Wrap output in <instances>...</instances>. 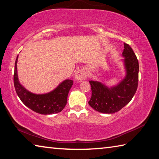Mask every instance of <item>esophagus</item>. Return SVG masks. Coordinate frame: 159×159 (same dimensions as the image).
Masks as SVG:
<instances>
[{"mask_svg": "<svg viewBox=\"0 0 159 159\" xmlns=\"http://www.w3.org/2000/svg\"><path fill=\"white\" fill-rule=\"evenodd\" d=\"M86 77H87V74H86L85 70L83 69H80L79 71H77L74 76L75 79L78 80H85L86 79Z\"/></svg>", "mask_w": 159, "mask_h": 159, "instance_id": "esophagus-1", "label": "esophagus"}]
</instances>
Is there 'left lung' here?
I'll return each mask as SVG.
<instances>
[{
	"instance_id": "1",
	"label": "left lung",
	"mask_w": 159,
	"mask_h": 159,
	"mask_svg": "<svg viewBox=\"0 0 159 159\" xmlns=\"http://www.w3.org/2000/svg\"><path fill=\"white\" fill-rule=\"evenodd\" d=\"M125 76L116 85L107 87L97 80H90L92 96L89 105L98 112L114 114L130 102L138 85L139 63L135 54L127 43L122 52Z\"/></svg>"
}]
</instances>
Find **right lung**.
Returning a JSON list of instances; mask_svg holds the SVG:
<instances>
[{"mask_svg":"<svg viewBox=\"0 0 159 159\" xmlns=\"http://www.w3.org/2000/svg\"><path fill=\"white\" fill-rule=\"evenodd\" d=\"M17 57L15 64L14 85L17 95L25 105L41 114L49 115L61 111L67 102V97L74 81L66 79L50 93L35 94L29 92L20 83L17 75Z\"/></svg>","mask_w":159,"mask_h":159,"instance_id":"add662e5","label":"right lung"}]
</instances>
